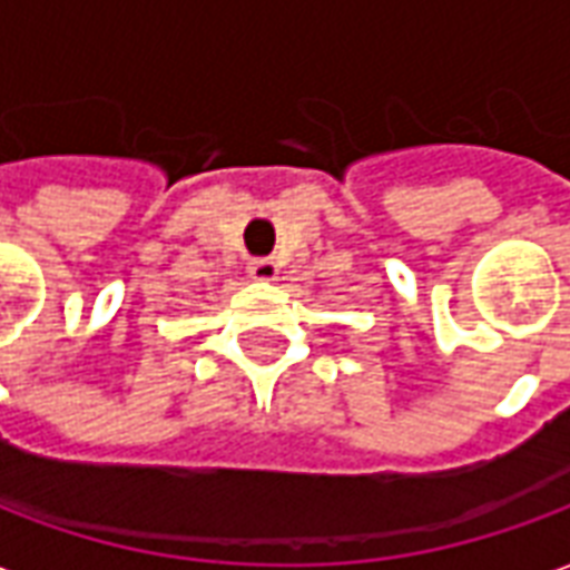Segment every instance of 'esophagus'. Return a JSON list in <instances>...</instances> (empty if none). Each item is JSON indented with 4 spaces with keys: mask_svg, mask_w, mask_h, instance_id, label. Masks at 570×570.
Returning a JSON list of instances; mask_svg holds the SVG:
<instances>
[{
    "mask_svg": "<svg viewBox=\"0 0 570 570\" xmlns=\"http://www.w3.org/2000/svg\"><path fill=\"white\" fill-rule=\"evenodd\" d=\"M247 272L253 281H274L277 277V262L272 256H256L247 262Z\"/></svg>",
    "mask_w": 570,
    "mask_h": 570,
    "instance_id": "1",
    "label": "esophagus"
}]
</instances>
